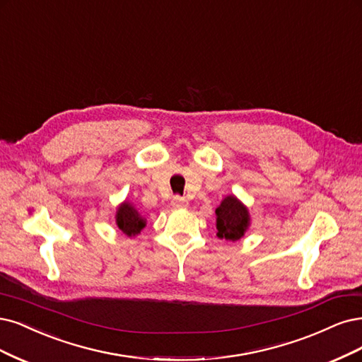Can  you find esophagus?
I'll return each mask as SVG.
<instances>
[{
  "instance_id": "obj_1",
  "label": "esophagus",
  "mask_w": 362,
  "mask_h": 362,
  "mask_svg": "<svg viewBox=\"0 0 362 362\" xmlns=\"http://www.w3.org/2000/svg\"><path fill=\"white\" fill-rule=\"evenodd\" d=\"M172 205L175 206V208H185L187 206V201H185L184 197H181V196H173Z\"/></svg>"
}]
</instances>
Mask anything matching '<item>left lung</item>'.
I'll return each instance as SVG.
<instances>
[{
	"label": "left lung",
	"mask_w": 362,
	"mask_h": 362,
	"mask_svg": "<svg viewBox=\"0 0 362 362\" xmlns=\"http://www.w3.org/2000/svg\"><path fill=\"white\" fill-rule=\"evenodd\" d=\"M217 236L228 241H238L248 228V211L233 196H228L216 209Z\"/></svg>",
	"instance_id": "8db88e82"
}]
</instances>
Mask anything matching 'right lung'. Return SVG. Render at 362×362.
I'll return each instance as SVG.
<instances>
[{"mask_svg": "<svg viewBox=\"0 0 362 362\" xmlns=\"http://www.w3.org/2000/svg\"><path fill=\"white\" fill-rule=\"evenodd\" d=\"M117 224L118 228L129 236L139 233L145 226V221L141 218L139 213L129 202L122 204L117 211Z\"/></svg>", "mask_w": 362, "mask_h": 362, "instance_id": "right-lung-1", "label": "right lung"}]
</instances>
